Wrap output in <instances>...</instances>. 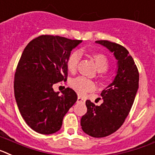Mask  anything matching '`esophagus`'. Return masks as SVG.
<instances>
[{
	"mask_svg": "<svg viewBox=\"0 0 155 155\" xmlns=\"http://www.w3.org/2000/svg\"><path fill=\"white\" fill-rule=\"evenodd\" d=\"M86 101L85 99L83 97H78L77 98V102H79V103H84Z\"/></svg>",
	"mask_w": 155,
	"mask_h": 155,
	"instance_id": "34e87169",
	"label": "esophagus"
}]
</instances>
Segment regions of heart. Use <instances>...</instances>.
Returning <instances> with one entry per match:
<instances>
[{"label":"heart","instance_id":"1","mask_svg":"<svg viewBox=\"0 0 155 155\" xmlns=\"http://www.w3.org/2000/svg\"><path fill=\"white\" fill-rule=\"evenodd\" d=\"M92 58L96 64L98 71L104 72L107 69L109 66V61L105 55L101 53H94L92 54ZM79 59H80V55H79V52L73 51L70 54L66 62L67 68L70 72L74 73L76 72ZM70 85L74 91L80 95H83V94H87V92L94 91L95 89V84L94 82L91 79L83 77V76H79V77L72 79Z\"/></svg>","mask_w":155,"mask_h":155}]
</instances>
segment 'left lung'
Returning <instances> with one entry per match:
<instances>
[{"label": "left lung", "instance_id": "1", "mask_svg": "<svg viewBox=\"0 0 155 155\" xmlns=\"http://www.w3.org/2000/svg\"><path fill=\"white\" fill-rule=\"evenodd\" d=\"M95 43L112 52L118 65L114 80L101 94L103 103L97 106L87 100V112L80 121L85 134L100 138L115 133L125 122L139 87V72L124 47L108 40H97Z\"/></svg>", "mask_w": 155, "mask_h": 155}]
</instances>
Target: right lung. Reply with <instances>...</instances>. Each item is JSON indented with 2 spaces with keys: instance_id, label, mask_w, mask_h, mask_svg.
<instances>
[{
  "instance_id": "add662e5",
  "label": "right lung",
  "mask_w": 155,
  "mask_h": 155,
  "mask_svg": "<svg viewBox=\"0 0 155 155\" xmlns=\"http://www.w3.org/2000/svg\"><path fill=\"white\" fill-rule=\"evenodd\" d=\"M82 40L42 35L27 44L15 74V97L26 124L41 134L61 129L63 118L77 101L76 93L67 87L55 92L53 85L65 81L67 59Z\"/></svg>"
}]
</instances>
